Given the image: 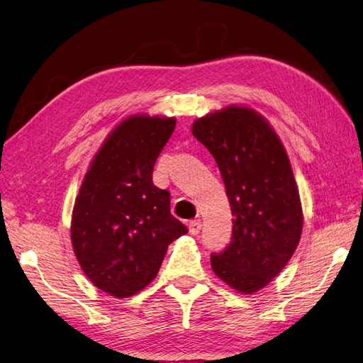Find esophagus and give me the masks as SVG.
Masks as SVG:
<instances>
[{
  "label": "esophagus",
  "mask_w": 363,
  "mask_h": 363,
  "mask_svg": "<svg viewBox=\"0 0 363 363\" xmlns=\"http://www.w3.org/2000/svg\"><path fill=\"white\" fill-rule=\"evenodd\" d=\"M201 228H202V224H201L199 219H194V220H190V222H189V230H190V233H191L193 236L199 235Z\"/></svg>",
  "instance_id": "34e87169"
}]
</instances>
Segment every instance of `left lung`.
<instances>
[{
    "label": "left lung",
    "mask_w": 363,
    "mask_h": 363,
    "mask_svg": "<svg viewBox=\"0 0 363 363\" xmlns=\"http://www.w3.org/2000/svg\"><path fill=\"white\" fill-rule=\"evenodd\" d=\"M193 136L219 167L233 215L224 252L211 255L219 279L255 293L284 270L301 240L299 190L281 139L257 111L231 106L193 123Z\"/></svg>",
    "instance_id": "8db88e82"
}]
</instances>
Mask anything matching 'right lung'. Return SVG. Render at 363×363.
Listing matches in <instances>:
<instances>
[{
    "instance_id": "obj_1",
    "label": "right lung",
    "mask_w": 363,
    "mask_h": 363,
    "mask_svg": "<svg viewBox=\"0 0 363 363\" xmlns=\"http://www.w3.org/2000/svg\"><path fill=\"white\" fill-rule=\"evenodd\" d=\"M174 118L130 116L108 135L75 201L72 245L82 272L115 297L141 291L156 277L174 239L187 233L170 213V193L152 181Z\"/></svg>"
}]
</instances>
